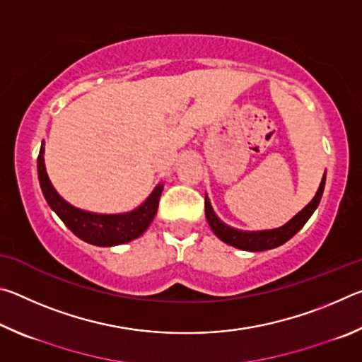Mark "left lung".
Wrapping results in <instances>:
<instances>
[{"label": "left lung", "mask_w": 362, "mask_h": 362, "mask_svg": "<svg viewBox=\"0 0 362 362\" xmlns=\"http://www.w3.org/2000/svg\"><path fill=\"white\" fill-rule=\"evenodd\" d=\"M324 185H326V173L322 175V180L320 183V188L315 194V198L306 204L302 211H300L296 217H292L289 222L286 225L279 226V228L274 230H262V231H243V230H236L233 226H228L220 220L216 212H214L211 201L206 194V201H204V207H206V218L207 223L212 228V231L216 233V236L218 240H222L223 243L230 244L233 247L243 249V250H250V252H260V250H268L273 247H278L281 244H284L286 241H289L291 238L296 235L298 230H302V226L308 222V218L313 216V212L316 211L317 204L322 198V192H324Z\"/></svg>", "instance_id": "1"}]
</instances>
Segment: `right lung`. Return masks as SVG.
Wrapping results in <instances>:
<instances>
[{
    "instance_id": "obj_1",
    "label": "right lung",
    "mask_w": 362,
    "mask_h": 362,
    "mask_svg": "<svg viewBox=\"0 0 362 362\" xmlns=\"http://www.w3.org/2000/svg\"><path fill=\"white\" fill-rule=\"evenodd\" d=\"M38 179L49 207L57 214L59 218L75 233L79 240L102 247L118 246V244L129 243L144 235L156 216L159 198L163 193V183H159L142 204L124 214H94L78 209L66 203L49 180L45 166V142H42L38 155Z\"/></svg>"
}]
</instances>
